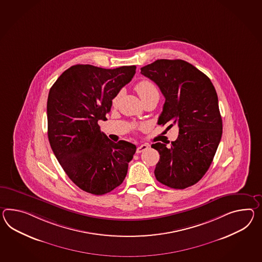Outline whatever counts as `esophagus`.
<instances>
[{
  "mask_svg": "<svg viewBox=\"0 0 262 262\" xmlns=\"http://www.w3.org/2000/svg\"><path fill=\"white\" fill-rule=\"evenodd\" d=\"M147 148H148V146L146 145V144L145 145H140L136 149V154H141V152H143L144 150H146Z\"/></svg>",
  "mask_w": 262,
  "mask_h": 262,
  "instance_id": "obj_1",
  "label": "esophagus"
}]
</instances>
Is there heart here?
I'll list each match as a JSON object with an SVG mask.
<instances>
[{
	"mask_svg": "<svg viewBox=\"0 0 262 262\" xmlns=\"http://www.w3.org/2000/svg\"><path fill=\"white\" fill-rule=\"evenodd\" d=\"M135 90L137 91L138 95L140 96L141 99H144V98H146L147 96H151L154 94H157L158 93L155 85L151 81L147 80V79H143V80L139 81L138 83L135 85ZM118 98H119V95H117L114 98V103L117 102Z\"/></svg>",
	"mask_w": 262,
	"mask_h": 262,
	"instance_id": "1",
	"label": "heart"
}]
</instances>
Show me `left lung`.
I'll return each instance as SVG.
<instances>
[{
	"label": "left lung",
	"mask_w": 262,
	"mask_h": 262,
	"mask_svg": "<svg viewBox=\"0 0 262 262\" xmlns=\"http://www.w3.org/2000/svg\"><path fill=\"white\" fill-rule=\"evenodd\" d=\"M141 74L166 98L158 124L179 127L170 147L151 145L160 154L155 177L175 189L195 185L208 170L223 134L216 90L209 77L182 59H158L142 67Z\"/></svg>",
	"instance_id": "obj_1"
}]
</instances>
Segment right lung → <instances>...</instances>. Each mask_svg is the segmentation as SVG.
<instances>
[{"mask_svg": "<svg viewBox=\"0 0 262 262\" xmlns=\"http://www.w3.org/2000/svg\"><path fill=\"white\" fill-rule=\"evenodd\" d=\"M136 66L104 69L77 64L49 91L48 139L64 171L83 191L103 195L123 183L136 147L115 143L100 130L113 99L134 77Z\"/></svg>", "mask_w": 262, "mask_h": 262, "instance_id": "add662e5", "label": "right lung"}]
</instances>
